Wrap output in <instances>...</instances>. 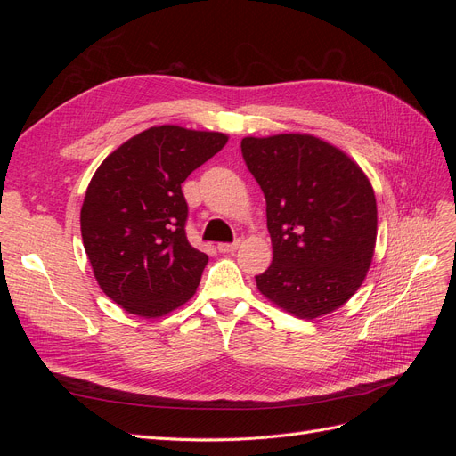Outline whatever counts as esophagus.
Returning a JSON list of instances; mask_svg holds the SVG:
<instances>
[{
  "label": "esophagus",
  "mask_w": 456,
  "mask_h": 456,
  "mask_svg": "<svg viewBox=\"0 0 456 456\" xmlns=\"http://www.w3.org/2000/svg\"><path fill=\"white\" fill-rule=\"evenodd\" d=\"M238 245H240V241H233V243H218L216 249H218V253H233V251L238 249Z\"/></svg>",
  "instance_id": "1"
}]
</instances>
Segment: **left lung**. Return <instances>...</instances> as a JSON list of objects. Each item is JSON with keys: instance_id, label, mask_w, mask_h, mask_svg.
<instances>
[{"instance_id": "obj_1", "label": "left lung", "mask_w": 456, "mask_h": 456, "mask_svg": "<svg viewBox=\"0 0 456 456\" xmlns=\"http://www.w3.org/2000/svg\"><path fill=\"white\" fill-rule=\"evenodd\" d=\"M265 191L273 258L258 291L300 320L335 312L362 287L377 245V200L348 154L314 134L245 136Z\"/></svg>"}]
</instances>
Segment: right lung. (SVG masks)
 Returning <instances> with one entry per match:
<instances>
[{"label":"right lung","instance_id":"1","mask_svg":"<svg viewBox=\"0 0 456 456\" xmlns=\"http://www.w3.org/2000/svg\"><path fill=\"white\" fill-rule=\"evenodd\" d=\"M228 134L150 127L94 171L81 205V238L96 283L139 317H161L194 297L207 265L186 240L183 183Z\"/></svg>","mask_w":456,"mask_h":456}]
</instances>
